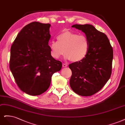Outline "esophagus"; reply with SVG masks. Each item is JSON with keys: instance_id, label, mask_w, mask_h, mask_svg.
Masks as SVG:
<instances>
[{"instance_id": "34e87169", "label": "esophagus", "mask_w": 125, "mask_h": 125, "mask_svg": "<svg viewBox=\"0 0 125 125\" xmlns=\"http://www.w3.org/2000/svg\"><path fill=\"white\" fill-rule=\"evenodd\" d=\"M62 66H63V67H67L68 65H67V64H66L63 63L62 64Z\"/></svg>"}]
</instances>
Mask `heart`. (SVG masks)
Segmentation results:
<instances>
[{"label": "heart", "mask_w": 125, "mask_h": 125, "mask_svg": "<svg viewBox=\"0 0 125 125\" xmlns=\"http://www.w3.org/2000/svg\"><path fill=\"white\" fill-rule=\"evenodd\" d=\"M57 40L49 43L51 55L54 59L60 58L65 51L66 59L78 62L85 58L89 51V39L84 35L65 31L58 35Z\"/></svg>", "instance_id": "1"}]
</instances>
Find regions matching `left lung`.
<instances>
[{
  "instance_id": "obj_1",
  "label": "left lung",
  "mask_w": 125,
  "mask_h": 125,
  "mask_svg": "<svg viewBox=\"0 0 125 125\" xmlns=\"http://www.w3.org/2000/svg\"><path fill=\"white\" fill-rule=\"evenodd\" d=\"M72 27L84 33L90 46L85 58L68 65L72 73L70 84L78 95L91 96L101 89L111 77L113 50L106 35L92 25Z\"/></svg>"
}]
</instances>
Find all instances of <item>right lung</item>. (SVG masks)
I'll use <instances>...</instances> for the list:
<instances>
[{"instance_id":"right-lung-1","label":"right lung","mask_w":125,"mask_h":125,"mask_svg":"<svg viewBox=\"0 0 125 125\" xmlns=\"http://www.w3.org/2000/svg\"><path fill=\"white\" fill-rule=\"evenodd\" d=\"M49 23L31 22L18 34L11 47L10 69L18 86L31 95L49 87L52 75L61 70L62 62L50 54Z\"/></svg>"}]
</instances>
